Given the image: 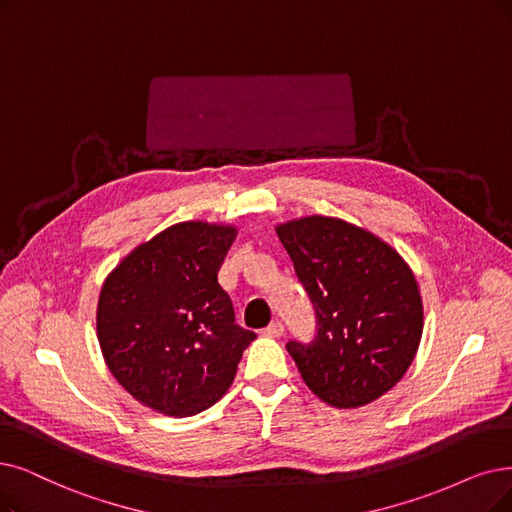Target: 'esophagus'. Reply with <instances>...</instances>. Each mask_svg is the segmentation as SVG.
<instances>
[{"label": "esophagus", "instance_id": "34e87169", "mask_svg": "<svg viewBox=\"0 0 512 512\" xmlns=\"http://www.w3.org/2000/svg\"><path fill=\"white\" fill-rule=\"evenodd\" d=\"M281 334H283V325L279 321H273L271 325H267L262 330V336H267V338H279Z\"/></svg>", "mask_w": 512, "mask_h": 512}]
</instances>
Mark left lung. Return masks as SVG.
<instances>
[{
	"label": "left lung",
	"instance_id": "left-lung-1",
	"mask_svg": "<svg viewBox=\"0 0 512 512\" xmlns=\"http://www.w3.org/2000/svg\"><path fill=\"white\" fill-rule=\"evenodd\" d=\"M275 231L317 315L311 344L288 342L306 386L344 410L391 391L424 327L410 264L378 235L332 216L288 220Z\"/></svg>",
	"mask_w": 512,
	"mask_h": 512
}]
</instances>
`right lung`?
<instances>
[{
	"label": "right lung",
	"instance_id": "add662e5",
	"mask_svg": "<svg viewBox=\"0 0 512 512\" xmlns=\"http://www.w3.org/2000/svg\"><path fill=\"white\" fill-rule=\"evenodd\" d=\"M233 224L178 222L140 243L102 283L96 334L113 378L151 410L195 416L229 391L256 338L235 323L218 271Z\"/></svg>",
	"mask_w": 512,
	"mask_h": 512
}]
</instances>
